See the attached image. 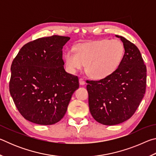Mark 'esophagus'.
I'll list each match as a JSON object with an SVG mask.
<instances>
[{
  "mask_svg": "<svg viewBox=\"0 0 156 156\" xmlns=\"http://www.w3.org/2000/svg\"><path fill=\"white\" fill-rule=\"evenodd\" d=\"M79 83H80V85H84V84H85V82L84 81V80L82 78H80L79 79Z\"/></svg>",
  "mask_w": 156,
  "mask_h": 156,
  "instance_id": "esophagus-1",
  "label": "esophagus"
}]
</instances>
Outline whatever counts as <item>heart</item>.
<instances>
[{"label": "heart", "instance_id": "obj_1", "mask_svg": "<svg viewBox=\"0 0 156 156\" xmlns=\"http://www.w3.org/2000/svg\"><path fill=\"white\" fill-rule=\"evenodd\" d=\"M76 53L69 50L65 54L68 70L75 73L86 65V72L94 79H102L115 72L125 54V47L117 39H102L91 43H80Z\"/></svg>", "mask_w": 156, "mask_h": 156}]
</instances>
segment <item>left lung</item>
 I'll return each instance as SVG.
<instances>
[{
	"mask_svg": "<svg viewBox=\"0 0 156 156\" xmlns=\"http://www.w3.org/2000/svg\"><path fill=\"white\" fill-rule=\"evenodd\" d=\"M125 54L112 74L100 80H87L91 115L105 125H115L129 119L144 97L147 67L135 44L122 36Z\"/></svg>",
	"mask_w": 156,
	"mask_h": 156,
	"instance_id": "left-lung-1",
	"label": "left lung"
}]
</instances>
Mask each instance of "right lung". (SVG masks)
<instances>
[{
	"instance_id": "right-lung-1",
	"label": "right lung",
	"mask_w": 156,
	"mask_h": 156,
	"mask_svg": "<svg viewBox=\"0 0 156 156\" xmlns=\"http://www.w3.org/2000/svg\"><path fill=\"white\" fill-rule=\"evenodd\" d=\"M69 39L57 35L38 38L25 44L13 60L10 94L18 112L31 122H59L79 87L78 76L63 67L62 49Z\"/></svg>"
}]
</instances>
